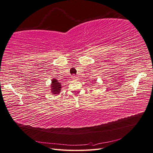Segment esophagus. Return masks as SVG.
Wrapping results in <instances>:
<instances>
[{
    "label": "esophagus",
    "mask_w": 153,
    "mask_h": 153,
    "mask_svg": "<svg viewBox=\"0 0 153 153\" xmlns=\"http://www.w3.org/2000/svg\"><path fill=\"white\" fill-rule=\"evenodd\" d=\"M77 77V76H76V75H73V76H72V79H74V80H75V79H76Z\"/></svg>",
    "instance_id": "34e87169"
}]
</instances>
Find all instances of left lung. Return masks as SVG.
Returning <instances> with one entry per match:
<instances>
[{"instance_id": "1", "label": "left lung", "mask_w": 153, "mask_h": 153, "mask_svg": "<svg viewBox=\"0 0 153 153\" xmlns=\"http://www.w3.org/2000/svg\"><path fill=\"white\" fill-rule=\"evenodd\" d=\"M96 81V80H95Z\"/></svg>"}]
</instances>
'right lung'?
I'll use <instances>...</instances> for the list:
<instances>
[{"label":"right lung","mask_w":153,"mask_h":153,"mask_svg":"<svg viewBox=\"0 0 153 153\" xmlns=\"http://www.w3.org/2000/svg\"><path fill=\"white\" fill-rule=\"evenodd\" d=\"M61 84L55 79H53L51 84V92L53 94H59L61 91Z\"/></svg>","instance_id":"obj_1"}]
</instances>
